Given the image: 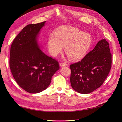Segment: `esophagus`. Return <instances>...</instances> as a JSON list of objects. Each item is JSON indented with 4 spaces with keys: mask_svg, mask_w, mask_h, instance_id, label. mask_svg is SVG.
Wrapping results in <instances>:
<instances>
[{
    "mask_svg": "<svg viewBox=\"0 0 122 122\" xmlns=\"http://www.w3.org/2000/svg\"><path fill=\"white\" fill-rule=\"evenodd\" d=\"M67 65V64L66 63V62H61V63L60 64V66L61 67H64V66H66Z\"/></svg>",
    "mask_w": 122,
    "mask_h": 122,
    "instance_id": "1",
    "label": "esophagus"
}]
</instances>
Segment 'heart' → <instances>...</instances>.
I'll return each instance as SVG.
<instances>
[{
	"instance_id": "obj_1",
	"label": "heart",
	"mask_w": 122,
	"mask_h": 122,
	"mask_svg": "<svg viewBox=\"0 0 122 122\" xmlns=\"http://www.w3.org/2000/svg\"><path fill=\"white\" fill-rule=\"evenodd\" d=\"M51 35L48 41V48L51 55L55 56L65 47V52L69 59L77 61L82 58L90 46L92 39L90 35L71 26H64Z\"/></svg>"
}]
</instances>
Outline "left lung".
Listing matches in <instances>:
<instances>
[{
  "instance_id": "obj_1",
  "label": "left lung",
  "mask_w": 122,
  "mask_h": 122,
  "mask_svg": "<svg viewBox=\"0 0 122 122\" xmlns=\"http://www.w3.org/2000/svg\"><path fill=\"white\" fill-rule=\"evenodd\" d=\"M112 64L108 42L105 39L99 41L81 60L70 66L72 88L81 94H89L96 90L107 77Z\"/></svg>"
}]
</instances>
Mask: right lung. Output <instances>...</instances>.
Here are the masks:
<instances>
[{
	"label": "right lung",
	"mask_w": 122,
	"mask_h": 122,
	"mask_svg": "<svg viewBox=\"0 0 122 122\" xmlns=\"http://www.w3.org/2000/svg\"><path fill=\"white\" fill-rule=\"evenodd\" d=\"M45 22L26 26L10 47L11 72L18 84L29 93L46 89L60 69L58 61L44 53L37 43L36 37Z\"/></svg>",
	"instance_id": "1"
}]
</instances>
